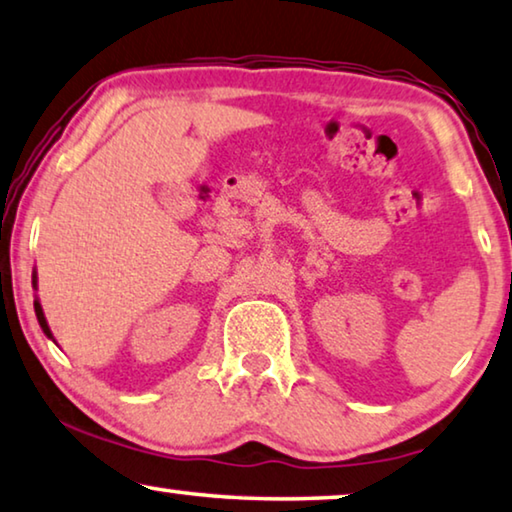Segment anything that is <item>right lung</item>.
Segmentation results:
<instances>
[{"label": "right lung", "instance_id": "add662e5", "mask_svg": "<svg viewBox=\"0 0 512 512\" xmlns=\"http://www.w3.org/2000/svg\"><path fill=\"white\" fill-rule=\"evenodd\" d=\"M36 281H39V277H36V270H34V274H32V286H34V288H36ZM34 311H36V318H39V325H41L43 335H46L48 339H53V342H55V337H53V332H50V325H48V321H46V314H43V307H41L39 298L34 300ZM55 344H57V342H55Z\"/></svg>", "mask_w": 512, "mask_h": 512}]
</instances>
